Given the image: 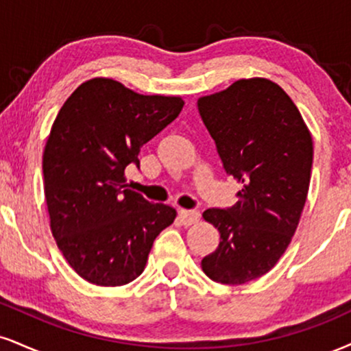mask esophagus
Listing matches in <instances>:
<instances>
[{
  "mask_svg": "<svg viewBox=\"0 0 351 351\" xmlns=\"http://www.w3.org/2000/svg\"><path fill=\"white\" fill-rule=\"evenodd\" d=\"M178 216H180V221L183 222V226H191V223L199 221L201 214H199V210H196V209H181L178 213Z\"/></svg>",
  "mask_w": 351,
  "mask_h": 351,
  "instance_id": "1",
  "label": "esophagus"
}]
</instances>
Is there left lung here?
I'll return each mask as SVG.
<instances>
[{
  "mask_svg": "<svg viewBox=\"0 0 351 351\" xmlns=\"http://www.w3.org/2000/svg\"><path fill=\"white\" fill-rule=\"evenodd\" d=\"M223 170L243 188L226 209L202 217L221 242L201 261L222 285H243L268 273L293 239L309 191L312 137L281 86L265 78L239 80L197 101Z\"/></svg>",
  "mask_w": 351,
  "mask_h": 351,
  "instance_id": "1",
  "label": "left lung"
}]
</instances>
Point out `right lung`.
Wrapping results in <instances>:
<instances>
[{"label": "right lung", "mask_w": 351, "mask_h": 351, "mask_svg": "<svg viewBox=\"0 0 351 351\" xmlns=\"http://www.w3.org/2000/svg\"><path fill=\"white\" fill-rule=\"evenodd\" d=\"M178 96H143L119 82L80 84L58 111L44 150V191L58 248L83 280L122 286L145 268L157 235L176 217L128 188L124 171L178 117Z\"/></svg>", "instance_id": "obj_1"}]
</instances>
